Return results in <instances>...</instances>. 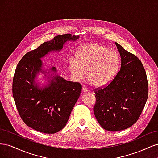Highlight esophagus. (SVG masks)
Instances as JSON below:
<instances>
[{
    "label": "esophagus",
    "mask_w": 158,
    "mask_h": 158,
    "mask_svg": "<svg viewBox=\"0 0 158 158\" xmlns=\"http://www.w3.org/2000/svg\"><path fill=\"white\" fill-rule=\"evenodd\" d=\"M82 92L83 93H88V89L85 86H84L82 88Z\"/></svg>",
    "instance_id": "obj_1"
}]
</instances>
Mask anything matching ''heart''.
Instances as JSON below:
<instances>
[{"label":"heart","mask_w":158,"mask_h":158,"mask_svg":"<svg viewBox=\"0 0 158 158\" xmlns=\"http://www.w3.org/2000/svg\"><path fill=\"white\" fill-rule=\"evenodd\" d=\"M120 59L115 51L99 44L82 46L76 52V60L69 61V69L76 80H82L86 73L89 82L95 87L109 84L117 74Z\"/></svg>","instance_id":"heart-1"}]
</instances>
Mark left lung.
Here are the masks:
<instances>
[{"mask_svg": "<svg viewBox=\"0 0 158 158\" xmlns=\"http://www.w3.org/2000/svg\"><path fill=\"white\" fill-rule=\"evenodd\" d=\"M121 66L107 86L95 89L94 113L105 130L119 131L131 127L139 118L148 95L145 69L138 57L115 42Z\"/></svg>", "mask_w": 158, "mask_h": 158, "instance_id": "8db88e82", "label": "left lung"}]
</instances>
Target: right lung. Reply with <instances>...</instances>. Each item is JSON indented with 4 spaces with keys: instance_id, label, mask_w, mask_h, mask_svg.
Segmentation results:
<instances>
[{
    "instance_id": "right-lung-1",
    "label": "right lung",
    "mask_w": 158,
    "mask_h": 158,
    "mask_svg": "<svg viewBox=\"0 0 158 158\" xmlns=\"http://www.w3.org/2000/svg\"><path fill=\"white\" fill-rule=\"evenodd\" d=\"M79 35H57L44 42L23 56L14 73L12 94L18 111L28 127L39 132L54 134L66 125L82 85L66 80L56 73V69L44 70L41 59L51 51H60L66 41H74ZM43 73L46 85H39L37 76Z\"/></svg>"
}]
</instances>
